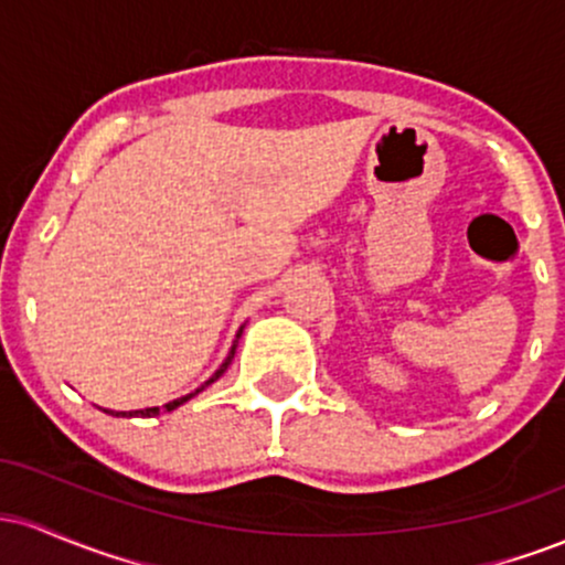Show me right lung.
I'll return each instance as SVG.
<instances>
[{
  "mask_svg": "<svg viewBox=\"0 0 565 565\" xmlns=\"http://www.w3.org/2000/svg\"><path fill=\"white\" fill-rule=\"evenodd\" d=\"M242 332H244V327H242V329H238V334H236V342H238V337H242ZM236 342H233V345H231V350H228V355H225V361H223V364H220V369H217V372H215V374H212V377H210V380H206V382H204V385H201V387H196V391H193V393H188V395H183V398H174V401H170V404H164V406H161V408H167V412H174V408H178V406H183V404H185V401H191V398H193V395H199L201 391H204V387H210V385H212V382H217L220 377H223V374H225V369H228V366H231L233 355H236ZM161 408H159V406H151V408H138V412H129V417H157V414L161 412ZM103 412H106V408H103ZM108 414H114V412H108ZM114 417H127V412H116V414H114Z\"/></svg>",
  "mask_w": 565,
  "mask_h": 565,
  "instance_id": "1",
  "label": "right lung"
}]
</instances>
